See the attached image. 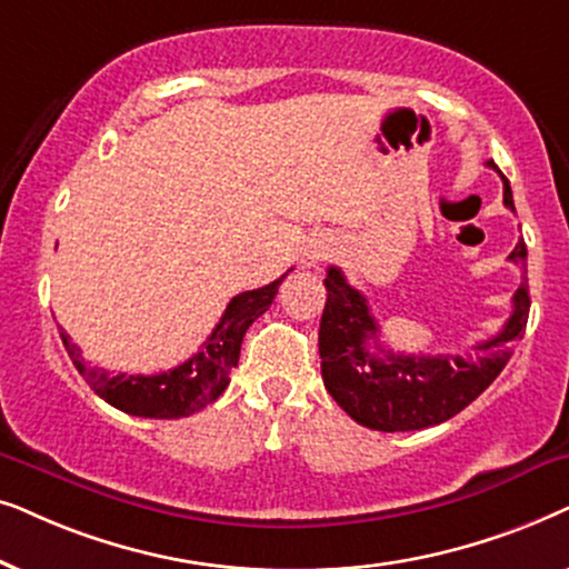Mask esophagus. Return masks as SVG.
<instances>
[{
  "label": "esophagus",
  "mask_w": 569,
  "mask_h": 569,
  "mask_svg": "<svg viewBox=\"0 0 569 569\" xmlns=\"http://www.w3.org/2000/svg\"><path fill=\"white\" fill-rule=\"evenodd\" d=\"M330 254H332V249L328 244H312L305 254V264H307V268H312V264L328 260Z\"/></svg>",
  "instance_id": "esophagus-1"
}]
</instances>
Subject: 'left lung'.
I'll use <instances>...</instances> for the list:
<instances>
[{
    "label": "left lung",
    "instance_id": "obj_1",
    "mask_svg": "<svg viewBox=\"0 0 569 569\" xmlns=\"http://www.w3.org/2000/svg\"><path fill=\"white\" fill-rule=\"evenodd\" d=\"M487 166L497 169L495 161ZM502 177V173H499ZM505 181V206L515 213L510 181ZM526 241H518L507 260L526 264ZM328 301L320 320V359L325 388L336 403L361 427L377 431H413L442 423L473 403L491 382L526 332L528 280L512 297V315L495 338L473 346L463 356H408L385 351L380 325L367 299L348 286L338 268L325 278ZM369 345L376 346L372 352Z\"/></svg>",
    "mask_w": 569,
    "mask_h": 569
}]
</instances>
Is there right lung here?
Segmentation results:
<instances>
[{"label": "right lung", "instance_id": "obj_1", "mask_svg": "<svg viewBox=\"0 0 569 569\" xmlns=\"http://www.w3.org/2000/svg\"><path fill=\"white\" fill-rule=\"evenodd\" d=\"M286 276H280L262 289L244 291L233 297L226 307L221 322L210 332V338L200 346V351L192 353L179 367L158 375H111L106 369L90 367L82 359L80 348L72 343V338L62 330V343L70 353V359L82 380L90 385V390L106 403H111L119 411L142 419H181L202 411L208 403L221 396L229 388L231 369L239 363V351L244 332L249 330L257 317L268 312V307L276 299L278 286Z\"/></svg>", "mask_w": 569, "mask_h": 569}]
</instances>
